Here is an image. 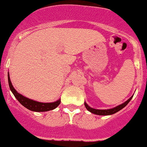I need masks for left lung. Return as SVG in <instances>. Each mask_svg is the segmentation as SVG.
<instances>
[{
    "label": "left lung",
    "instance_id": "8db88e82",
    "mask_svg": "<svg viewBox=\"0 0 147 147\" xmlns=\"http://www.w3.org/2000/svg\"><path fill=\"white\" fill-rule=\"evenodd\" d=\"M133 96H131L130 98H129L128 100H126L125 102H123V103L120 104V105H119V106H116L114 108L109 109H97L92 108V107L88 106V104L86 103V102H85V106L87 109V110L89 111L92 113L96 114V115H99V116H109V115H113V114L119 112V110H121L122 109L124 108L129 102V101L132 99Z\"/></svg>",
    "mask_w": 147,
    "mask_h": 147
}]
</instances>
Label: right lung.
<instances>
[{
	"label": "right lung",
	"instance_id": "right-lung-1",
	"mask_svg": "<svg viewBox=\"0 0 147 147\" xmlns=\"http://www.w3.org/2000/svg\"><path fill=\"white\" fill-rule=\"evenodd\" d=\"M7 78H8L9 87H10V89L12 92V93L14 94V96H15V98L18 99L19 102L29 110L34 111V112H47V111L55 109L56 107L59 106V105L61 102L60 98L55 102H37V101H34L33 99H31V98H27L25 96H22L21 94L18 92L16 89L14 88V86H12L9 72L7 74Z\"/></svg>",
	"mask_w": 147,
	"mask_h": 147
}]
</instances>
